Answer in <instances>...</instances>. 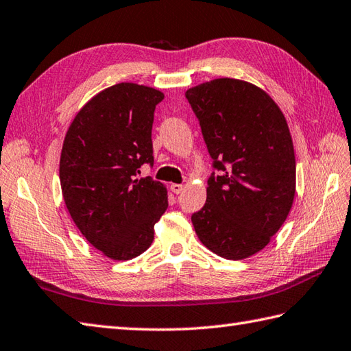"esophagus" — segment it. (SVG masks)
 <instances>
[{"instance_id":"esophagus-1","label":"esophagus","mask_w":351,"mask_h":351,"mask_svg":"<svg viewBox=\"0 0 351 351\" xmlns=\"http://www.w3.org/2000/svg\"><path fill=\"white\" fill-rule=\"evenodd\" d=\"M170 190L173 191L175 195H180V193H182V190H184V185L182 184H171Z\"/></svg>"}]
</instances>
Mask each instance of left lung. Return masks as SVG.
<instances>
[{"label": "left lung", "instance_id": "left-lung-1", "mask_svg": "<svg viewBox=\"0 0 351 351\" xmlns=\"http://www.w3.org/2000/svg\"><path fill=\"white\" fill-rule=\"evenodd\" d=\"M219 175L191 215L199 240L215 255L244 259L270 243L295 195V156L287 119L263 88L217 78L185 92Z\"/></svg>", "mask_w": 351, "mask_h": 351}]
</instances>
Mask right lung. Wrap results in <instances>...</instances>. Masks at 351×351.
<instances>
[{"label": "right lung", "mask_w": 351, "mask_h": 351, "mask_svg": "<svg viewBox=\"0 0 351 351\" xmlns=\"http://www.w3.org/2000/svg\"><path fill=\"white\" fill-rule=\"evenodd\" d=\"M156 88L119 83L95 95L73 119L62 147L66 208L93 247L114 261L141 255L167 210V189L151 176Z\"/></svg>", "instance_id": "right-lung-1"}]
</instances>
